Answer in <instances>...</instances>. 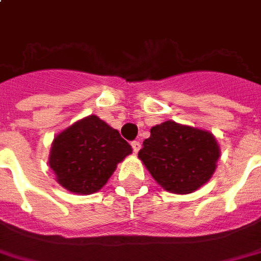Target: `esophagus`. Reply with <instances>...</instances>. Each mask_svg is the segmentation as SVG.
I'll use <instances>...</instances> for the list:
<instances>
[{
  "instance_id": "obj_1",
  "label": "esophagus",
  "mask_w": 261,
  "mask_h": 261,
  "mask_svg": "<svg viewBox=\"0 0 261 261\" xmlns=\"http://www.w3.org/2000/svg\"><path fill=\"white\" fill-rule=\"evenodd\" d=\"M131 146H133V150H134L136 153H138V150L141 149V142L140 141H133V142H131Z\"/></svg>"
}]
</instances>
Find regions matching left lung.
I'll list each match as a JSON object with an SVG mask.
<instances>
[{
    "instance_id": "left-lung-1",
    "label": "left lung",
    "mask_w": 261,
    "mask_h": 261,
    "mask_svg": "<svg viewBox=\"0 0 261 261\" xmlns=\"http://www.w3.org/2000/svg\"><path fill=\"white\" fill-rule=\"evenodd\" d=\"M138 158L160 187L184 195L212 178L220 146L209 131L167 120L150 128Z\"/></svg>"
}]
</instances>
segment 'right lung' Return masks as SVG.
Instances as JSON below:
<instances>
[{"instance_id": "add662e5", "label": "right lung", "mask_w": 261, "mask_h": 261, "mask_svg": "<svg viewBox=\"0 0 261 261\" xmlns=\"http://www.w3.org/2000/svg\"><path fill=\"white\" fill-rule=\"evenodd\" d=\"M130 144L98 116H87L59 133L52 142L49 167L59 184L73 194L98 192L111 178Z\"/></svg>"}]
</instances>
